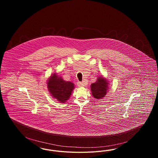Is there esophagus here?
<instances>
[{"label":"esophagus","instance_id":"esophagus-1","mask_svg":"<svg viewBox=\"0 0 158 158\" xmlns=\"http://www.w3.org/2000/svg\"><path fill=\"white\" fill-rule=\"evenodd\" d=\"M77 85H78V86H80V87H82V86H86V82H79L77 83Z\"/></svg>","mask_w":158,"mask_h":158}]
</instances>
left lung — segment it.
Returning a JSON list of instances; mask_svg holds the SVG:
<instances>
[{
  "label": "left lung",
  "instance_id": "left-lung-1",
  "mask_svg": "<svg viewBox=\"0 0 158 158\" xmlns=\"http://www.w3.org/2000/svg\"><path fill=\"white\" fill-rule=\"evenodd\" d=\"M90 89L94 98L96 99L104 98L108 90V81L104 77L99 76L95 82L91 84Z\"/></svg>",
  "mask_w": 158,
  "mask_h": 158
}]
</instances>
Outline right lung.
I'll return each mask as SVG.
<instances>
[{
    "mask_svg": "<svg viewBox=\"0 0 158 158\" xmlns=\"http://www.w3.org/2000/svg\"><path fill=\"white\" fill-rule=\"evenodd\" d=\"M47 87L53 97L60 102L64 103L70 98L75 85L73 83L65 81L61 77L54 73L48 80Z\"/></svg>",
    "mask_w": 158,
    "mask_h": 158,
    "instance_id": "add662e5",
    "label": "right lung"
}]
</instances>
